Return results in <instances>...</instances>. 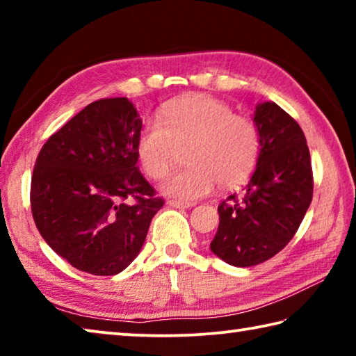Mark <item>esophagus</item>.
<instances>
[{"mask_svg": "<svg viewBox=\"0 0 356 356\" xmlns=\"http://www.w3.org/2000/svg\"><path fill=\"white\" fill-rule=\"evenodd\" d=\"M168 204H170L171 207H176V209H188V207L195 206V202H191V201H179V200H170L168 201Z\"/></svg>", "mask_w": 356, "mask_h": 356, "instance_id": "1", "label": "esophagus"}]
</instances>
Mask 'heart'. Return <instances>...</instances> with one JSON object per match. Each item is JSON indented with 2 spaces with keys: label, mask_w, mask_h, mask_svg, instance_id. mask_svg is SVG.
<instances>
[{
  "label": "heart",
  "mask_w": 356,
  "mask_h": 356,
  "mask_svg": "<svg viewBox=\"0 0 356 356\" xmlns=\"http://www.w3.org/2000/svg\"><path fill=\"white\" fill-rule=\"evenodd\" d=\"M185 149L188 166L171 172L163 190L193 201L221 186L242 184L254 170L261 150L256 124L238 116L227 104L210 95L193 94L170 100L159 119L146 120L138 134L136 154L150 179H161Z\"/></svg>",
  "instance_id": "b5f03b06"
}]
</instances>
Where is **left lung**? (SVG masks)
<instances>
[{"mask_svg":"<svg viewBox=\"0 0 356 356\" xmlns=\"http://www.w3.org/2000/svg\"><path fill=\"white\" fill-rule=\"evenodd\" d=\"M261 138L256 171L243 197L220 202V226L210 243L216 256L236 267H251L284 248L312 201L314 179L303 130L275 102L256 106Z\"/></svg>","mask_w":356,"mask_h":356,"instance_id":"obj_1","label":"left lung"}]
</instances>
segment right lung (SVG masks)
I'll return each instance as SVG.
<instances>
[{
    "mask_svg": "<svg viewBox=\"0 0 356 356\" xmlns=\"http://www.w3.org/2000/svg\"><path fill=\"white\" fill-rule=\"evenodd\" d=\"M141 127L127 97L95 100L48 138L35 160L29 195L35 226L81 272H122L163 207L136 166Z\"/></svg>",
    "mask_w": 356,
    "mask_h": 356,
    "instance_id": "obj_1",
    "label": "right lung"
}]
</instances>
